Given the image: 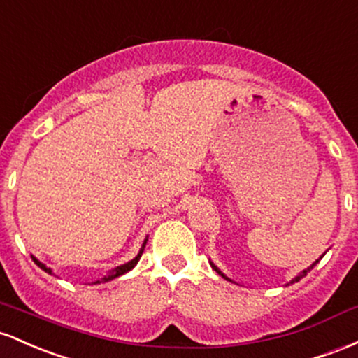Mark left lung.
I'll use <instances>...</instances> for the list:
<instances>
[{
  "mask_svg": "<svg viewBox=\"0 0 358 358\" xmlns=\"http://www.w3.org/2000/svg\"><path fill=\"white\" fill-rule=\"evenodd\" d=\"M320 259H321V257H320ZM320 259H318V260H316V262H315V264H313V266H309V267L306 268V271H303V272H301V274H299L298 277H296V279H292V280H291V284H292V282H298V280H301V279H303V277H304V275H306V274H308V272H309V271H311V268H313V267H315V266H316V264H318V262H320ZM210 264H211V267H213V268H215V271H216V272H218V274L223 277V279L230 280V279H228V277H227V275H224V274H223V272H222V271H220V268H218V267H216V266H215V264H213V262H210Z\"/></svg>",
  "mask_w": 358,
  "mask_h": 358,
  "instance_id": "1",
  "label": "left lung"
}]
</instances>
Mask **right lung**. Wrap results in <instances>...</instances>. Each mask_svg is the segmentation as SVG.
<instances>
[{
  "instance_id": "obj_1",
  "label": "right lung",
  "mask_w": 358,
  "mask_h": 358,
  "mask_svg": "<svg viewBox=\"0 0 358 358\" xmlns=\"http://www.w3.org/2000/svg\"><path fill=\"white\" fill-rule=\"evenodd\" d=\"M145 243H147V238H145V242H143V245H142V248H140V252H138V255L135 257V259H131L130 262H127V264H123V266H120V267H115L113 271H110V274L108 275H104L103 279H99V280H96L94 284H101V282H108V280H113V279H116V277H120V275H123V274H127L128 271H131V268H134L135 266H136V262H138L140 260V257H142V254H143V248H145ZM31 259H34V262L37 264V266L42 268V271H45V272H49V274H52V271L47 266H43L42 262H40V260H37L35 259V257H31Z\"/></svg>"
}]
</instances>
